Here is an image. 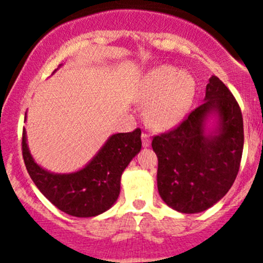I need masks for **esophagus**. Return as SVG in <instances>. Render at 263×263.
<instances>
[{
    "instance_id": "obj_1",
    "label": "esophagus",
    "mask_w": 263,
    "mask_h": 263,
    "mask_svg": "<svg viewBox=\"0 0 263 263\" xmlns=\"http://www.w3.org/2000/svg\"><path fill=\"white\" fill-rule=\"evenodd\" d=\"M141 141H143V146H149L150 143H152V140H150V137L146 134V133H143L141 134Z\"/></svg>"
}]
</instances>
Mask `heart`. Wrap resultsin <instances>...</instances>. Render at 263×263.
I'll list each match as a JSON object with an SVG mask.
<instances>
[{"label": "heart", "instance_id": "obj_1", "mask_svg": "<svg viewBox=\"0 0 263 263\" xmlns=\"http://www.w3.org/2000/svg\"><path fill=\"white\" fill-rule=\"evenodd\" d=\"M195 93V82L186 72L171 66L153 69L146 76L140 103L146 109V119L155 129H170L186 114Z\"/></svg>", "mask_w": 263, "mask_h": 263}]
</instances>
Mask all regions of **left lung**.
Returning <instances> with one entry per match:
<instances>
[{"label":"left lung","instance_id":"left-lung-1","mask_svg":"<svg viewBox=\"0 0 263 263\" xmlns=\"http://www.w3.org/2000/svg\"><path fill=\"white\" fill-rule=\"evenodd\" d=\"M218 118V128L206 133L205 120ZM158 156V190L167 206L197 214L220 201L234 184L243 150V120L238 103L212 76L205 102L173 130L152 141Z\"/></svg>","mask_w":263,"mask_h":263}]
</instances>
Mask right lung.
<instances>
[{
	"instance_id": "right-lung-1",
	"label": "right lung",
	"mask_w": 263,
	"mask_h": 263,
	"mask_svg": "<svg viewBox=\"0 0 263 263\" xmlns=\"http://www.w3.org/2000/svg\"><path fill=\"white\" fill-rule=\"evenodd\" d=\"M140 135L139 128L111 135L83 169L70 174H54L41 167L29 153L25 129L22 155L38 190L55 208L70 216L93 217L117 201L123 171L141 149Z\"/></svg>"
}]
</instances>
